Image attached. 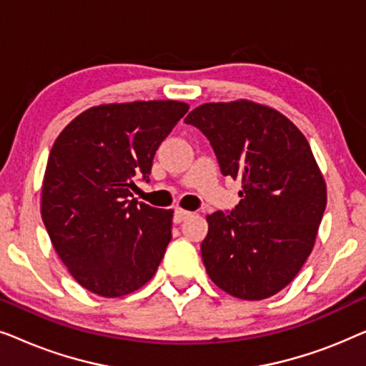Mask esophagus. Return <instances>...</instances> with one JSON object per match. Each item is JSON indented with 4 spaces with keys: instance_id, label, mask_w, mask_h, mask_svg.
<instances>
[{
    "instance_id": "esophagus-1",
    "label": "esophagus",
    "mask_w": 366,
    "mask_h": 366,
    "mask_svg": "<svg viewBox=\"0 0 366 366\" xmlns=\"http://www.w3.org/2000/svg\"><path fill=\"white\" fill-rule=\"evenodd\" d=\"M189 217H192V213L187 212V209L177 208V209H174V217H173V219H174V223H182V222H184V219H187V218H189Z\"/></svg>"
}]
</instances>
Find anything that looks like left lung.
<instances>
[{
    "instance_id": "obj_1",
    "label": "left lung",
    "mask_w": 366,
    "mask_h": 366,
    "mask_svg": "<svg viewBox=\"0 0 366 366\" xmlns=\"http://www.w3.org/2000/svg\"><path fill=\"white\" fill-rule=\"evenodd\" d=\"M184 123L209 139L224 177L242 183L232 213L207 217L208 277L232 297H273L307 262L327 208L307 138L277 109L248 99L204 103Z\"/></svg>"
}]
</instances>
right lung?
<instances>
[{
    "label": "right lung",
    "mask_w": 366,
    "mask_h": 366,
    "mask_svg": "<svg viewBox=\"0 0 366 366\" xmlns=\"http://www.w3.org/2000/svg\"><path fill=\"white\" fill-rule=\"evenodd\" d=\"M173 99L112 103L78 114L49 152L41 218L71 277L104 298L142 288L172 239L173 209L138 203L154 153L188 112Z\"/></svg>",
    "instance_id": "1"
}]
</instances>
